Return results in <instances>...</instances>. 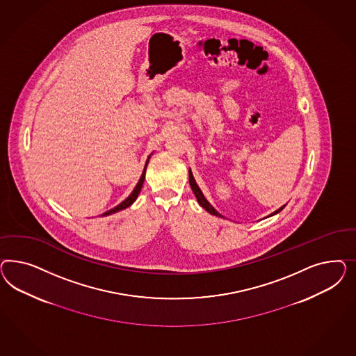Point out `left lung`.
Returning a JSON list of instances; mask_svg holds the SVG:
<instances>
[{
    "label": "left lung",
    "instance_id": "left-lung-1",
    "mask_svg": "<svg viewBox=\"0 0 356 356\" xmlns=\"http://www.w3.org/2000/svg\"><path fill=\"white\" fill-rule=\"evenodd\" d=\"M189 184H191V188H192V191H193L194 195H195V198H197L198 204L202 206V207L205 209L207 213H210V214H213V216H220V218H225V216H220V214H219V213L216 211V209H214L213 206L209 204V201L206 200L205 195L202 194V192H201V189L198 188V185H197V183H195V180H194L193 177V173H192V171H191V170H189ZM284 206H282V207H280V209H278L277 211H274V213H273V214H270L269 216H275V214H278L280 211H282V210L284 209Z\"/></svg>",
    "mask_w": 356,
    "mask_h": 356
}]
</instances>
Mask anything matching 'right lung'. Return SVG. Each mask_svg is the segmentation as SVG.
Masks as SVG:
<instances>
[{"label":"right lung","instance_id":"obj_1","mask_svg":"<svg viewBox=\"0 0 356 356\" xmlns=\"http://www.w3.org/2000/svg\"><path fill=\"white\" fill-rule=\"evenodd\" d=\"M145 173H146V167H145V170H143V172H142V176H140V180H138V183L136 185V188L133 189V192L130 193L129 197L127 198V200H124L120 205L116 206V207H113V209H111V210H108L106 211L103 216H111V214H115V213H118L120 210H124V209H127V207H129L136 200H137V197H138V194H140V189H142V184H143V180H145Z\"/></svg>","mask_w":356,"mask_h":356}]
</instances>
